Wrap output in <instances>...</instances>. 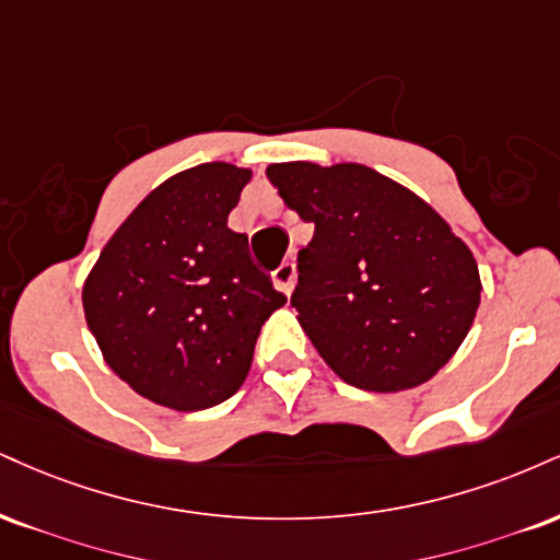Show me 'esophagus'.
<instances>
[{
    "mask_svg": "<svg viewBox=\"0 0 560 560\" xmlns=\"http://www.w3.org/2000/svg\"><path fill=\"white\" fill-rule=\"evenodd\" d=\"M294 276H298V271H294V262H281V266L273 271V284L279 292H284L287 298L292 294Z\"/></svg>",
    "mask_w": 560,
    "mask_h": 560,
    "instance_id": "1",
    "label": "esophagus"
}]
</instances>
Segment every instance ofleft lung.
I'll use <instances>...</instances> for the list:
<instances>
[{"label":"left lung","mask_w":560,"mask_h":560,"mask_svg":"<svg viewBox=\"0 0 560 560\" xmlns=\"http://www.w3.org/2000/svg\"><path fill=\"white\" fill-rule=\"evenodd\" d=\"M300 219L298 320L349 386L394 394L433 378L472 328V250L412 190L362 164L287 161L266 170Z\"/></svg>","instance_id":"8db88e82"}]
</instances>
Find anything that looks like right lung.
Returning <instances> with one entry per match:
<instances>
[{
    "label": "right lung",
    "mask_w": 560,
    "mask_h": 560,
    "mask_svg": "<svg viewBox=\"0 0 560 560\" xmlns=\"http://www.w3.org/2000/svg\"><path fill=\"white\" fill-rule=\"evenodd\" d=\"M250 170L211 161L161 182L127 215L83 284L106 365L177 412L237 394L260 326L287 298L226 226Z\"/></svg>",
    "instance_id": "add662e5"
}]
</instances>
